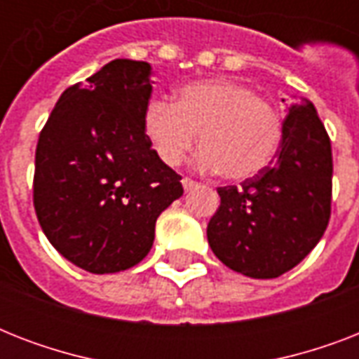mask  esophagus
I'll list each match as a JSON object with an SVG mask.
<instances>
[{
	"label": "esophagus",
	"instance_id": "esophagus-1",
	"mask_svg": "<svg viewBox=\"0 0 359 359\" xmlns=\"http://www.w3.org/2000/svg\"><path fill=\"white\" fill-rule=\"evenodd\" d=\"M182 186H184L186 191H190V190H194V188H197V186H199V182L191 180L190 177H184V179H182Z\"/></svg>",
	"mask_w": 359,
	"mask_h": 359
}]
</instances>
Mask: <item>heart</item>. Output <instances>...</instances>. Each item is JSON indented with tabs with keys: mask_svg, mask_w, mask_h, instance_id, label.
<instances>
[{
	"mask_svg": "<svg viewBox=\"0 0 359 359\" xmlns=\"http://www.w3.org/2000/svg\"><path fill=\"white\" fill-rule=\"evenodd\" d=\"M143 130L158 158L177 165L194 149L199 132V168L225 179H251L272 162L283 137L278 109L233 80H205L180 87L175 104L152 98Z\"/></svg>",
	"mask_w": 359,
	"mask_h": 359,
	"instance_id": "heart-1",
	"label": "heart"
}]
</instances>
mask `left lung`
<instances>
[{
    "instance_id": "obj_1",
    "label": "left lung",
    "mask_w": 359,
    "mask_h": 359,
    "mask_svg": "<svg viewBox=\"0 0 359 359\" xmlns=\"http://www.w3.org/2000/svg\"><path fill=\"white\" fill-rule=\"evenodd\" d=\"M332 143L309 100L290 104L276 158L240 186L218 188L207 227L214 255L248 278L289 272L323 238L332 212Z\"/></svg>"
}]
</instances>
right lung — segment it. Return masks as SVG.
Listing matches in <instances>:
<instances>
[{"label": "right lung", "mask_w": 359, "mask_h": 359, "mask_svg": "<svg viewBox=\"0 0 359 359\" xmlns=\"http://www.w3.org/2000/svg\"><path fill=\"white\" fill-rule=\"evenodd\" d=\"M151 65L115 59L65 89L41 130L33 205L50 244L91 273L132 268L158 216L182 196L180 175L143 130Z\"/></svg>", "instance_id": "add662e5"}]
</instances>
